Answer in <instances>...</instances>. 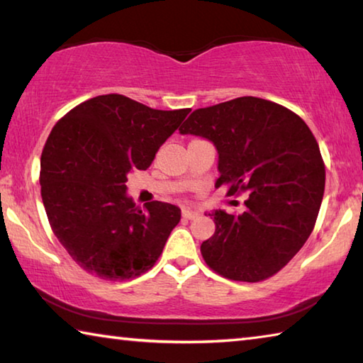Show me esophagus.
Listing matches in <instances>:
<instances>
[{
    "mask_svg": "<svg viewBox=\"0 0 363 363\" xmlns=\"http://www.w3.org/2000/svg\"><path fill=\"white\" fill-rule=\"evenodd\" d=\"M199 216H200V213L195 211V210H190V208H186V210H182V218H186V219H195V218H199Z\"/></svg>",
    "mask_w": 363,
    "mask_h": 363,
    "instance_id": "esophagus-1",
    "label": "esophagus"
}]
</instances>
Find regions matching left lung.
<instances>
[{
  "label": "left lung",
  "mask_w": 363,
  "mask_h": 363,
  "mask_svg": "<svg viewBox=\"0 0 363 363\" xmlns=\"http://www.w3.org/2000/svg\"><path fill=\"white\" fill-rule=\"evenodd\" d=\"M179 133L216 147V187L248 192L238 216L210 214L216 230L200 247L208 266L238 281L279 272L309 238L322 205L325 167L314 134L291 110L251 96L195 110Z\"/></svg>",
  "instance_id": "8db88e82"
}]
</instances>
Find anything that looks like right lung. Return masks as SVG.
Here are the masks:
<instances>
[{
    "label": "right lung",
    "instance_id": "obj_1",
    "mask_svg": "<svg viewBox=\"0 0 363 363\" xmlns=\"http://www.w3.org/2000/svg\"><path fill=\"white\" fill-rule=\"evenodd\" d=\"M189 112L106 94L79 104L52 128L41 153V199L54 235L79 267L128 280L155 264L181 210L164 201L139 210L126 181L150 167Z\"/></svg>",
    "mask_w": 363,
    "mask_h": 363
}]
</instances>
